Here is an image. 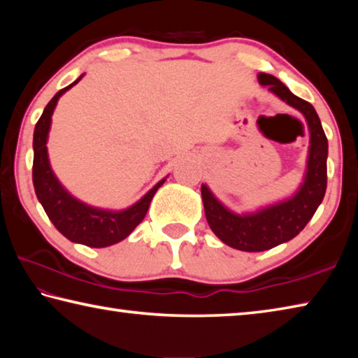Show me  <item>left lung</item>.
I'll return each mask as SVG.
<instances>
[{
    "label": "left lung",
    "mask_w": 358,
    "mask_h": 358,
    "mask_svg": "<svg viewBox=\"0 0 358 358\" xmlns=\"http://www.w3.org/2000/svg\"><path fill=\"white\" fill-rule=\"evenodd\" d=\"M259 83L305 117L310 129L306 171L294 196L266 205L251 213H234L217 201L207 185H202V201L208 226L222 243L246 252L271 250L296 237L316 213L327 189L329 142L314 107L299 98L275 76L260 72Z\"/></svg>",
    "instance_id": "left-lung-1"
}]
</instances>
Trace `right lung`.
Segmentation results:
<instances>
[{
  "label": "right lung",
  "instance_id": "right-lung-1",
  "mask_svg": "<svg viewBox=\"0 0 358 358\" xmlns=\"http://www.w3.org/2000/svg\"><path fill=\"white\" fill-rule=\"evenodd\" d=\"M77 78L68 87L59 90L52 101L45 106L41 118L36 123L33 136V185L38 201L44 207L48 220L62 232L66 238L90 248H106L124 240L143 221L150 202L156 191L164 185L166 178L156 183L145 196L134 205L124 210H106L92 207L78 201L66 187L59 183L53 173L48 161L47 138L52 124V115L58 104V99L74 87L83 77Z\"/></svg>",
  "mask_w": 358,
  "mask_h": 358
}]
</instances>
